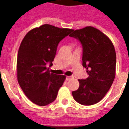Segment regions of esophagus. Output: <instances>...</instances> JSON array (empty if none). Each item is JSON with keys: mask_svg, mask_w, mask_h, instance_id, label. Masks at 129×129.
Returning a JSON list of instances; mask_svg holds the SVG:
<instances>
[{"mask_svg": "<svg viewBox=\"0 0 129 129\" xmlns=\"http://www.w3.org/2000/svg\"><path fill=\"white\" fill-rule=\"evenodd\" d=\"M71 78V76H67V80H69Z\"/></svg>", "mask_w": 129, "mask_h": 129, "instance_id": "obj_1", "label": "esophagus"}]
</instances>
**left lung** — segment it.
<instances>
[{
  "label": "left lung",
  "mask_w": 129,
  "mask_h": 129,
  "mask_svg": "<svg viewBox=\"0 0 129 129\" xmlns=\"http://www.w3.org/2000/svg\"><path fill=\"white\" fill-rule=\"evenodd\" d=\"M78 39L82 45V66L89 77L78 80V90L72 92L76 102L83 105H93L105 96L115 76L116 53L109 38L91 26L72 29L69 35Z\"/></svg>",
  "instance_id": "obj_1"
}]
</instances>
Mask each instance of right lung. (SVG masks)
<instances>
[{
  "label": "right lung",
  "instance_id": "1",
  "mask_svg": "<svg viewBox=\"0 0 129 129\" xmlns=\"http://www.w3.org/2000/svg\"><path fill=\"white\" fill-rule=\"evenodd\" d=\"M72 31L45 24L30 30L20 45L17 79L25 95L38 106L53 102L66 76L50 73L47 63L55 58L60 41Z\"/></svg>",
  "mask_w": 129,
  "mask_h": 129
}]
</instances>
